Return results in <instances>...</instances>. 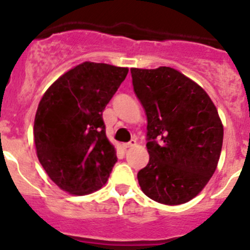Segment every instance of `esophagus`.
<instances>
[{"label":"esophagus","mask_w":250,"mask_h":250,"mask_svg":"<svg viewBox=\"0 0 250 250\" xmlns=\"http://www.w3.org/2000/svg\"><path fill=\"white\" fill-rule=\"evenodd\" d=\"M135 145H137V140L132 139V140L129 141V143L125 144V145H123V146H125V148H129V147H133V146H135Z\"/></svg>","instance_id":"esophagus-1"}]
</instances>
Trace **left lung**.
<instances>
[{
    "label": "left lung",
    "mask_w": 250,
    "mask_h": 250,
    "mask_svg": "<svg viewBox=\"0 0 250 250\" xmlns=\"http://www.w3.org/2000/svg\"><path fill=\"white\" fill-rule=\"evenodd\" d=\"M147 117V166L139 185L158 203L178 206L203 190L218 166L224 127L202 87L178 70L130 69Z\"/></svg>",
    "instance_id": "1"
}]
</instances>
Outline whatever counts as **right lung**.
<instances>
[{"label":"right lung","mask_w":250,"mask_h":250,"mask_svg":"<svg viewBox=\"0 0 250 250\" xmlns=\"http://www.w3.org/2000/svg\"><path fill=\"white\" fill-rule=\"evenodd\" d=\"M127 67L85 62L65 72L42 97L35 116L37 157L62 190L87 195L102 188L117 162L103 111Z\"/></svg>","instance_id":"right-lung-1"}]
</instances>
